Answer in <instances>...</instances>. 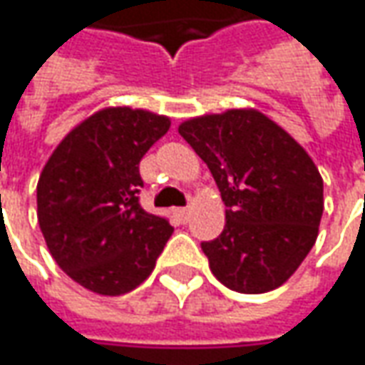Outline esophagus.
I'll use <instances>...</instances> for the list:
<instances>
[{
    "label": "esophagus",
    "instance_id": "obj_1",
    "mask_svg": "<svg viewBox=\"0 0 365 365\" xmlns=\"http://www.w3.org/2000/svg\"><path fill=\"white\" fill-rule=\"evenodd\" d=\"M173 218L180 222V224H185L187 218H190V210L187 207H175L173 210Z\"/></svg>",
    "mask_w": 365,
    "mask_h": 365
}]
</instances>
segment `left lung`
<instances>
[{"label": "left lung", "mask_w": 365, "mask_h": 365, "mask_svg": "<svg viewBox=\"0 0 365 365\" xmlns=\"http://www.w3.org/2000/svg\"><path fill=\"white\" fill-rule=\"evenodd\" d=\"M226 204L218 238L202 242L214 277L258 295L299 269L319 232L323 180L307 151L255 108H230L180 125Z\"/></svg>", "instance_id": "left-lung-1"}]
</instances>
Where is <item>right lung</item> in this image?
<instances>
[{
  "label": "right lung",
  "mask_w": 365,
  "mask_h": 365,
  "mask_svg": "<svg viewBox=\"0 0 365 365\" xmlns=\"http://www.w3.org/2000/svg\"><path fill=\"white\" fill-rule=\"evenodd\" d=\"M170 125L141 108H103L60 141L42 170L38 222L48 250L93 293L139 287L170 240V222L139 204V161Z\"/></svg>",
  "instance_id": "right-lung-1"
}]
</instances>
